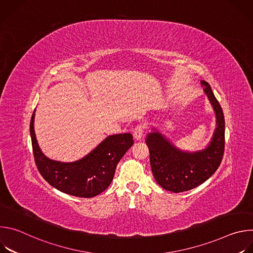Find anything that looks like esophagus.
<instances>
[{"instance_id":"obj_1","label":"esophagus","mask_w":253,"mask_h":253,"mask_svg":"<svg viewBox=\"0 0 253 253\" xmlns=\"http://www.w3.org/2000/svg\"><path fill=\"white\" fill-rule=\"evenodd\" d=\"M144 131H145V127H144V125L142 124H138L134 130H133V135H134V138L136 140H139L142 138L143 134H144Z\"/></svg>"}]
</instances>
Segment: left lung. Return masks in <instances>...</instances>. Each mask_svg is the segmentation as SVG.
<instances>
[{
    "label": "left lung",
    "mask_w": 253,
    "mask_h": 253,
    "mask_svg": "<svg viewBox=\"0 0 253 253\" xmlns=\"http://www.w3.org/2000/svg\"><path fill=\"white\" fill-rule=\"evenodd\" d=\"M217 118V128L210 145L199 152L187 153L176 149L158 132L150 133L146 143L150 152V165L156 182L174 193L197 187L219 167L225 147V120L222 108L210 85L202 81Z\"/></svg>",
    "instance_id": "left-lung-1"
}]
</instances>
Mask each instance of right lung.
Returning a JSON list of instances; mask_svg holds the SVG:
<instances>
[{"mask_svg":"<svg viewBox=\"0 0 253 253\" xmlns=\"http://www.w3.org/2000/svg\"><path fill=\"white\" fill-rule=\"evenodd\" d=\"M34 116L30 122L33 154L36 166L46 181L56 189L78 197L91 198L108 188L117 164L133 145L130 133L108 136L83 159L63 163L47 158L40 150L34 131Z\"/></svg>","mask_w":253,"mask_h":253,"instance_id":"obj_1","label":"right lung"}]
</instances>
